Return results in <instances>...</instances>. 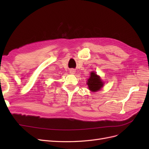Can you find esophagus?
<instances>
[{
  "label": "esophagus",
  "instance_id": "1",
  "mask_svg": "<svg viewBox=\"0 0 149 149\" xmlns=\"http://www.w3.org/2000/svg\"><path fill=\"white\" fill-rule=\"evenodd\" d=\"M70 73L71 74H73L75 73V70L74 69H71L70 70Z\"/></svg>",
  "mask_w": 149,
  "mask_h": 149
}]
</instances>
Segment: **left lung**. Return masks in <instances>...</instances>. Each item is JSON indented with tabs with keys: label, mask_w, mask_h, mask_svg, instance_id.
Wrapping results in <instances>:
<instances>
[{
	"label": "left lung",
	"mask_w": 149,
	"mask_h": 149,
	"mask_svg": "<svg viewBox=\"0 0 149 149\" xmlns=\"http://www.w3.org/2000/svg\"><path fill=\"white\" fill-rule=\"evenodd\" d=\"M87 84L89 90L93 92H96L99 91L102 87L103 83L100 76H97L96 73L92 72L90 78L88 79Z\"/></svg>",
	"instance_id": "left-lung-1"
}]
</instances>
